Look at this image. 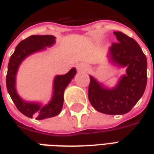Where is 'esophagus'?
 Returning <instances> with one entry per match:
<instances>
[{
    "label": "esophagus",
    "instance_id": "34e87169",
    "mask_svg": "<svg viewBox=\"0 0 154 154\" xmlns=\"http://www.w3.org/2000/svg\"><path fill=\"white\" fill-rule=\"evenodd\" d=\"M88 68L89 67L85 63H79L77 66V69L78 72H85V71L88 70Z\"/></svg>",
    "mask_w": 154,
    "mask_h": 154
}]
</instances>
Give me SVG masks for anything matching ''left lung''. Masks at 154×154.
Segmentation results:
<instances>
[{"label": "left lung", "mask_w": 154, "mask_h": 154, "mask_svg": "<svg viewBox=\"0 0 154 154\" xmlns=\"http://www.w3.org/2000/svg\"><path fill=\"white\" fill-rule=\"evenodd\" d=\"M117 43L107 53L108 62L126 68L113 87H109L90 75L88 97L91 106L100 113L124 115L143 97L147 85V58L139 44L122 32L116 31Z\"/></svg>", "instance_id": "left-lung-1"}]
</instances>
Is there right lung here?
I'll list each match as a JSON object with an SVG mask.
<instances>
[{
	"instance_id": "1",
	"label": "right lung",
	"mask_w": 154,
	"mask_h": 154,
	"mask_svg": "<svg viewBox=\"0 0 154 154\" xmlns=\"http://www.w3.org/2000/svg\"><path fill=\"white\" fill-rule=\"evenodd\" d=\"M56 43V37L53 35H31L20 42L14 54L10 57L6 75V88L15 106L29 118L44 119L57 116L63 109L64 91L75 77L77 71L72 67L67 73L57 75L53 82V93L47 104L39 101L25 100L20 97L16 90V76L22 62L29 56L39 53L52 47Z\"/></svg>"
}]
</instances>
